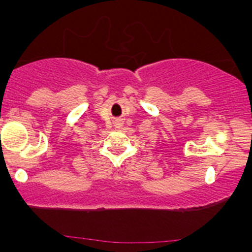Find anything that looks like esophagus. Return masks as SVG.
Listing matches in <instances>:
<instances>
[{"instance_id":"1","label":"esophagus","mask_w":252,"mask_h":252,"mask_svg":"<svg viewBox=\"0 0 252 252\" xmlns=\"http://www.w3.org/2000/svg\"><path fill=\"white\" fill-rule=\"evenodd\" d=\"M122 126H123V122H122V119H117V121H116V126H117V128H121Z\"/></svg>"}]
</instances>
